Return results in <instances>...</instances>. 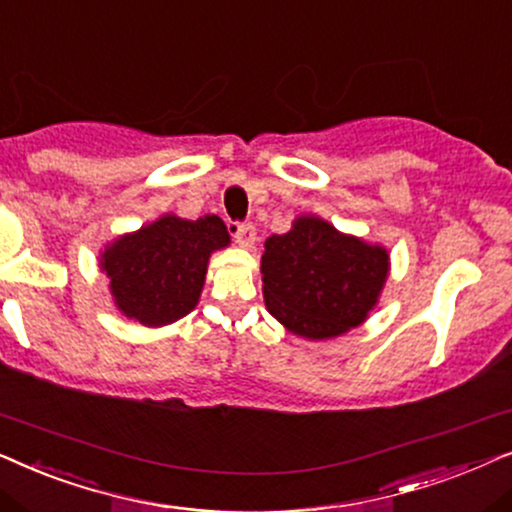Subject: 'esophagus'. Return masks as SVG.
Segmentation results:
<instances>
[{
  "label": "esophagus",
  "mask_w": 512,
  "mask_h": 512,
  "mask_svg": "<svg viewBox=\"0 0 512 512\" xmlns=\"http://www.w3.org/2000/svg\"><path fill=\"white\" fill-rule=\"evenodd\" d=\"M231 234H234V241L241 245V248H252V245H255L257 231H255V227H252V224L234 222V224H231Z\"/></svg>",
  "instance_id": "obj_1"
}]
</instances>
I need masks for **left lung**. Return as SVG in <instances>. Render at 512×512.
Listing matches in <instances>:
<instances>
[{
    "label": "left lung",
    "mask_w": 512,
    "mask_h": 512,
    "mask_svg": "<svg viewBox=\"0 0 512 512\" xmlns=\"http://www.w3.org/2000/svg\"><path fill=\"white\" fill-rule=\"evenodd\" d=\"M262 295L292 335L323 342L363 325L379 304L391 255L381 243L344 234L318 215L264 241Z\"/></svg>",
    "instance_id": "obj_1"
}]
</instances>
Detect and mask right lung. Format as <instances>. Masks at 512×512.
Instances as JSON below:
<instances>
[{"mask_svg": "<svg viewBox=\"0 0 512 512\" xmlns=\"http://www.w3.org/2000/svg\"><path fill=\"white\" fill-rule=\"evenodd\" d=\"M229 243L227 224L217 215L185 220L166 213L107 243L98 267L109 281L114 306L126 318L163 327L196 309L210 255Z\"/></svg>", "mask_w": 512, "mask_h": 512, "instance_id": "right-lung-1", "label": "right lung"}]
</instances>
